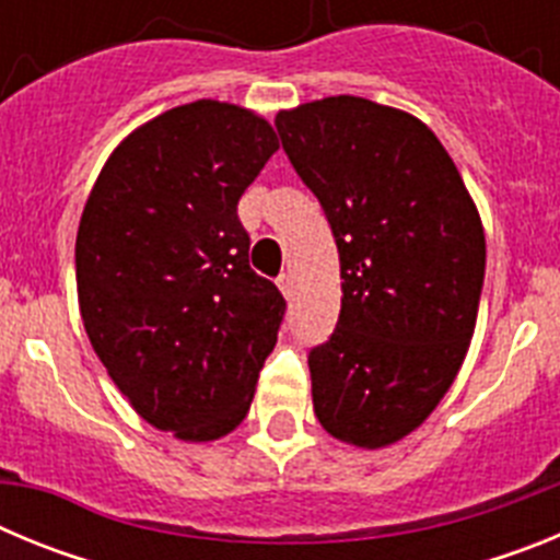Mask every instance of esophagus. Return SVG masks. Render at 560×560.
<instances>
[{
	"instance_id": "34e87169",
	"label": "esophagus",
	"mask_w": 560,
	"mask_h": 560,
	"mask_svg": "<svg viewBox=\"0 0 560 560\" xmlns=\"http://www.w3.org/2000/svg\"><path fill=\"white\" fill-rule=\"evenodd\" d=\"M277 285H280V291H283L285 300H291V296H294V277L291 275L280 277V280H277Z\"/></svg>"
}]
</instances>
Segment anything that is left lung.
Returning a JSON list of instances; mask_svg holds the SVG:
<instances>
[{"label":"left lung","instance_id":"left-lung-1","mask_svg":"<svg viewBox=\"0 0 560 560\" xmlns=\"http://www.w3.org/2000/svg\"><path fill=\"white\" fill-rule=\"evenodd\" d=\"M275 126L339 249V323L308 353L314 412L345 443L389 446L432 415L468 353L482 221L412 114L339 95L280 112Z\"/></svg>","mask_w":560,"mask_h":560}]
</instances>
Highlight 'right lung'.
Returning a JSON list of instances; mask_svg holds the SVG:
<instances>
[{
	"label": "right lung",
	"mask_w": 560,
	"mask_h": 560,
	"mask_svg": "<svg viewBox=\"0 0 560 560\" xmlns=\"http://www.w3.org/2000/svg\"><path fill=\"white\" fill-rule=\"evenodd\" d=\"M277 148L249 108L176 106L114 148L83 207V328L131 407L179 440L232 432L275 350L285 300L249 269L237 201Z\"/></svg>",
	"instance_id": "right-lung-1"
}]
</instances>
